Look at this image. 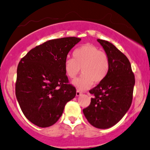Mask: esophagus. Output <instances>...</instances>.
I'll return each mask as SVG.
<instances>
[{
	"mask_svg": "<svg viewBox=\"0 0 150 150\" xmlns=\"http://www.w3.org/2000/svg\"><path fill=\"white\" fill-rule=\"evenodd\" d=\"M76 96H79L81 95V92L80 91L77 90V91H76Z\"/></svg>",
	"mask_w": 150,
	"mask_h": 150,
	"instance_id": "obj_1",
	"label": "esophagus"
}]
</instances>
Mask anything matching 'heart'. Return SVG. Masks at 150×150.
Listing matches in <instances>:
<instances>
[{
  "instance_id": "1",
  "label": "heart",
  "mask_w": 150,
  "mask_h": 150,
  "mask_svg": "<svg viewBox=\"0 0 150 150\" xmlns=\"http://www.w3.org/2000/svg\"><path fill=\"white\" fill-rule=\"evenodd\" d=\"M81 67L82 74L73 81L77 88L85 91L105 79L110 69L108 55L91 44L81 45L73 52V58H67L64 63L65 73L69 79H74Z\"/></svg>"
}]
</instances>
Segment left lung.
Segmentation results:
<instances>
[{"mask_svg":"<svg viewBox=\"0 0 150 150\" xmlns=\"http://www.w3.org/2000/svg\"><path fill=\"white\" fill-rule=\"evenodd\" d=\"M97 41L108 57L110 69L105 79L89 91L94 96L83 112L91 125L107 129L117 123L129 110L135 80L127 57L112 43L100 39Z\"/></svg>","mask_w":150,"mask_h":150,"instance_id":"1","label":"left lung"}]
</instances>
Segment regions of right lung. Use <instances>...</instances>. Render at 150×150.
Wrapping results in <instances>:
<instances>
[{
  "mask_svg": "<svg viewBox=\"0 0 150 150\" xmlns=\"http://www.w3.org/2000/svg\"><path fill=\"white\" fill-rule=\"evenodd\" d=\"M80 38L70 37L47 41L27 54L17 69L16 95L25 117L35 125L56 123L67 102L75 97L64 63Z\"/></svg>",
  "mask_w": 150,
  "mask_h": 150,
  "instance_id": "1",
  "label": "right lung"
}]
</instances>
